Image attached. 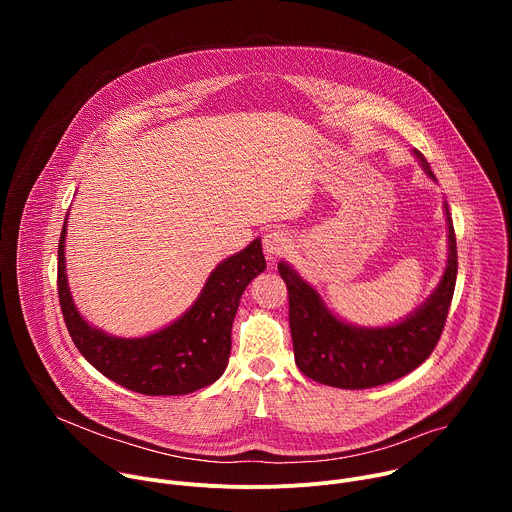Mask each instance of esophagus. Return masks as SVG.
<instances>
[{"instance_id": "1", "label": "esophagus", "mask_w": 512, "mask_h": 512, "mask_svg": "<svg viewBox=\"0 0 512 512\" xmlns=\"http://www.w3.org/2000/svg\"><path fill=\"white\" fill-rule=\"evenodd\" d=\"M289 247H291L289 237L283 231H271L263 239V249H265V255L269 261H275L281 255H285L289 251Z\"/></svg>"}]
</instances>
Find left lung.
I'll list each match as a JSON object with an SVG mask.
<instances>
[{"instance_id": "obj_1", "label": "left lung", "mask_w": 512, "mask_h": 512, "mask_svg": "<svg viewBox=\"0 0 512 512\" xmlns=\"http://www.w3.org/2000/svg\"><path fill=\"white\" fill-rule=\"evenodd\" d=\"M423 172L435 180L425 158L415 152ZM448 223V265L433 294L407 318L381 328H362L340 320L318 291L289 263L277 265L289 294V330L298 369L322 385L371 389L405 377L433 352L446 326L458 275L452 216Z\"/></svg>"}]
</instances>
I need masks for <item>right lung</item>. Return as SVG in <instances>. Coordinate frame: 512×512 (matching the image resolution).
<instances>
[{"mask_svg":"<svg viewBox=\"0 0 512 512\" xmlns=\"http://www.w3.org/2000/svg\"><path fill=\"white\" fill-rule=\"evenodd\" d=\"M66 218L58 243V298L68 334L93 367L141 395H188L212 385L227 369L231 328L243 291L265 271L261 239L218 263L196 302L166 328L119 338L91 326L72 302L66 261Z\"/></svg>","mask_w":512,"mask_h":512,"instance_id":"1","label":"right lung"}]
</instances>
